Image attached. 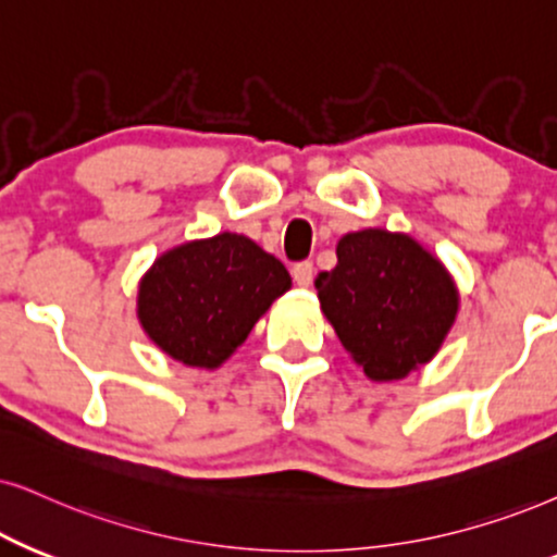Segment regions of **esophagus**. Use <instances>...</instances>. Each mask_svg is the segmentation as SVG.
I'll list each match as a JSON object with an SVG mask.
<instances>
[{
    "label": "esophagus",
    "mask_w": 557,
    "mask_h": 557,
    "mask_svg": "<svg viewBox=\"0 0 557 557\" xmlns=\"http://www.w3.org/2000/svg\"><path fill=\"white\" fill-rule=\"evenodd\" d=\"M293 280L298 283L300 287H308L313 283V264L311 262H300L293 267Z\"/></svg>",
    "instance_id": "obj_1"
}]
</instances>
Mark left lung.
<instances>
[{
  "label": "left lung",
  "instance_id": "obj_1",
  "mask_svg": "<svg viewBox=\"0 0 557 557\" xmlns=\"http://www.w3.org/2000/svg\"><path fill=\"white\" fill-rule=\"evenodd\" d=\"M321 311L372 383L432 362L460 311L447 267L417 238L362 228L336 244V267L315 280Z\"/></svg>",
  "mask_w": 557,
  "mask_h": 557
}]
</instances>
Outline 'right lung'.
I'll use <instances>...</instances> for the list:
<instances>
[{"label":"right lung","mask_w":557,"mask_h":557,"mask_svg":"<svg viewBox=\"0 0 557 557\" xmlns=\"http://www.w3.org/2000/svg\"><path fill=\"white\" fill-rule=\"evenodd\" d=\"M293 280L285 264L244 234L185 242L153 259L138 283L146 336L187 368L215 370Z\"/></svg>","instance_id":"obj_1"}]
</instances>
